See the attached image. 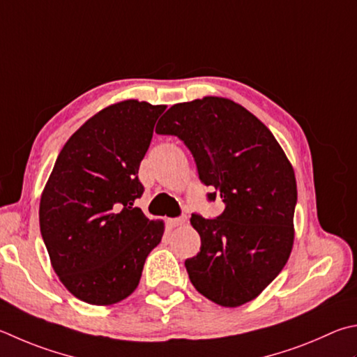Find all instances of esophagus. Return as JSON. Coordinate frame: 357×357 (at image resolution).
<instances>
[{"label": "esophagus", "mask_w": 357, "mask_h": 357, "mask_svg": "<svg viewBox=\"0 0 357 357\" xmlns=\"http://www.w3.org/2000/svg\"><path fill=\"white\" fill-rule=\"evenodd\" d=\"M185 223H187V218L185 217L170 218V220H168V225H170V228H179V226H184Z\"/></svg>", "instance_id": "34e87169"}]
</instances>
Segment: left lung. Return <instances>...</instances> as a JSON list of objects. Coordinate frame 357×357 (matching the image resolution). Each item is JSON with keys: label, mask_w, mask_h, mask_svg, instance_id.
I'll list each match as a JSON object with an SVG mask.
<instances>
[{"label": "left lung", "mask_w": 357, "mask_h": 357, "mask_svg": "<svg viewBox=\"0 0 357 357\" xmlns=\"http://www.w3.org/2000/svg\"><path fill=\"white\" fill-rule=\"evenodd\" d=\"M158 134L184 142L201 183L226 204L222 215L190 223L201 237L185 261L190 282L207 300L237 307L255 300L281 273L294 246L295 172L275 135L250 111L222 96L178 102Z\"/></svg>", "instance_id": "1"}]
</instances>
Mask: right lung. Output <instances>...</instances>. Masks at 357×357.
<instances>
[{
  "mask_svg": "<svg viewBox=\"0 0 357 357\" xmlns=\"http://www.w3.org/2000/svg\"><path fill=\"white\" fill-rule=\"evenodd\" d=\"M164 105L125 100L102 109L67 140L40 198V232L71 295L111 306L137 289L165 225L145 217L137 178Z\"/></svg>",
  "mask_w": 357,
  "mask_h": 357,
  "instance_id": "1",
  "label": "right lung"
}]
</instances>
